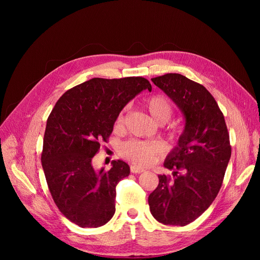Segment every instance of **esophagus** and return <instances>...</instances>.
Listing matches in <instances>:
<instances>
[{
  "label": "esophagus",
  "instance_id": "obj_1",
  "mask_svg": "<svg viewBox=\"0 0 260 260\" xmlns=\"http://www.w3.org/2000/svg\"><path fill=\"white\" fill-rule=\"evenodd\" d=\"M130 171L132 172V174H142V172H144V169L137 167V166H131Z\"/></svg>",
  "mask_w": 260,
  "mask_h": 260
}]
</instances>
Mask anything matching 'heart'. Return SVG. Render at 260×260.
<instances>
[{"mask_svg":"<svg viewBox=\"0 0 260 260\" xmlns=\"http://www.w3.org/2000/svg\"><path fill=\"white\" fill-rule=\"evenodd\" d=\"M144 107L153 120L157 123H166L174 112L171 101L165 95L158 94L146 99ZM123 122V113H120L116 119V127H120ZM164 151V145L157 140H131L120 146V155L123 158L130 160L140 166L151 164L157 155Z\"/></svg>","mask_w":260,"mask_h":260,"instance_id":"heart-1","label":"heart"}]
</instances>
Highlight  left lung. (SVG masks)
I'll return each mask as SVG.
<instances>
[{
    "mask_svg": "<svg viewBox=\"0 0 260 260\" xmlns=\"http://www.w3.org/2000/svg\"><path fill=\"white\" fill-rule=\"evenodd\" d=\"M185 118L177 146L164 162L172 178L159 175L148 196L153 217L162 224L183 226L198 219L214 202L231 157L224 117L205 86L180 74L152 78Z\"/></svg>",
    "mask_w": 260,
    "mask_h": 260,
    "instance_id": "obj_1",
    "label": "left lung"
}]
</instances>
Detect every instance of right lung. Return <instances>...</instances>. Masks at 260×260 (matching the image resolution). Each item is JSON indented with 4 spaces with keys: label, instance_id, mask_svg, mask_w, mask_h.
<instances>
[{
    "label": "right lung",
    "instance_id": "1",
    "mask_svg": "<svg viewBox=\"0 0 260 260\" xmlns=\"http://www.w3.org/2000/svg\"><path fill=\"white\" fill-rule=\"evenodd\" d=\"M142 77L93 78L66 91L51 112L43 139L42 167L59 211L81 228L104 225L115 214L116 185L130 174L122 160L94 170L100 142L112 135L122 108L143 90Z\"/></svg>",
    "mask_w": 260,
    "mask_h": 260
}]
</instances>
